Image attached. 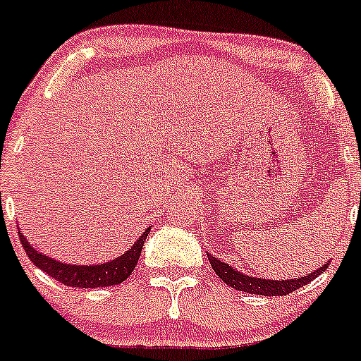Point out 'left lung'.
<instances>
[{
  "label": "left lung",
  "instance_id": "8db88e82",
  "mask_svg": "<svg viewBox=\"0 0 361 361\" xmlns=\"http://www.w3.org/2000/svg\"><path fill=\"white\" fill-rule=\"evenodd\" d=\"M207 260H209L211 267L216 272L218 278L228 285L231 288L239 290V292L246 293H255V295H264V297H281V295H288L295 292V290L302 288V286L309 285L314 278H318L319 274L329 269L330 264H325L323 267H319L318 271L311 272V274L304 276V278H293V279H264V278H253V276H246L245 272H239L238 269H234L232 265L225 264V262L218 260L213 255L207 253Z\"/></svg>",
  "mask_w": 361,
  "mask_h": 361
}]
</instances>
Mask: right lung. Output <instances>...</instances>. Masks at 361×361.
Returning a JSON list of instances; mask_svg holds the SVG:
<instances>
[{
	"instance_id": "1",
	"label": "right lung",
	"mask_w": 361,
	"mask_h": 361,
	"mask_svg": "<svg viewBox=\"0 0 361 361\" xmlns=\"http://www.w3.org/2000/svg\"><path fill=\"white\" fill-rule=\"evenodd\" d=\"M148 234H150V227L141 234V238L126 253L99 265H76L54 260V258L47 257V255L32 248L27 239L23 235V232H19V238L29 260L36 267L42 269L43 272H47L50 278L57 279V281L66 286H73V288H101V286L120 285V283L129 278L130 272L136 267L137 260H140L141 250H143L145 239H147Z\"/></svg>"
}]
</instances>
